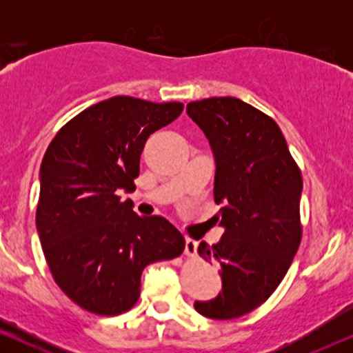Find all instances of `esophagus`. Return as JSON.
<instances>
[{
    "instance_id": "obj_1",
    "label": "esophagus",
    "mask_w": 353,
    "mask_h": 353,
    "mask_svg": "<svg viewBox=\"0 0 353 353\" xmlns=\"http://www.w3.org/2000/svg\"><path fill=\"white\" fill-rule=\"evenodd\" d=\"M185 254L189 257H194L197 254V242L194 239H185Z\"/></svg>"
}]
</instances>
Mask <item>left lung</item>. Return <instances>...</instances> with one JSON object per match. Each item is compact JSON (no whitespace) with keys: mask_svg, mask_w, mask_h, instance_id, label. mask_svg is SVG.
<instances>
[{"mask_svg":"<svg viewBox=\"0 0 353 353\" xmlns=\"http://www.w3.org/2000/svg\"><path fill=\"white\" fill-rule=\"evenodd\" d=\"M188 116L212 149L214 216L224 234L197 252L216 264L222 290L194 309L228 320L257 309L285 277L301 245L302 176L272 117L237 98L189 103Z\"/></svg>","mask_w":353,"mask_h":353,"instance_id":"obj_1","label":"left lung"}]
</instances>
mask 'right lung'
<instances>
[{"label":"right lung","mask_w":353,"mask_h":353,"mask_svg":"<svg viewBox=\"0 0 353 353\" xmlns=\"http://www.w3.org/2000/svg\"><path fill=\"white\" fill-rule=\"evenodd\" d=\"M182 109L114 96L72 117L48 145L36 228L56 283L83 309L129 310L144 267L184 250V237L168 219L137 216L132 202L117 196L136 189L145 141Z\"/></svg>","instance_id":"add662e5"}]
</instances>
